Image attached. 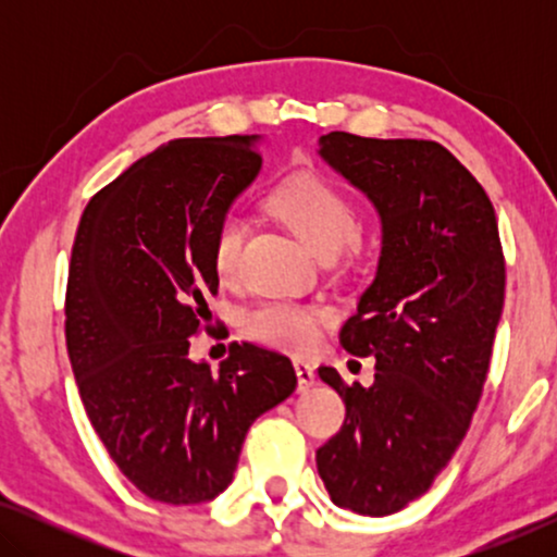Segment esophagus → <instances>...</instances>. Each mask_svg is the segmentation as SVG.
<instances>
[{
	"instance_id": "obj_1",
	"label": "esophagus",
	"mask_w": 557,
	"mask_h": 557,
	"mask_svg": "<svg viewBox=\"0 0 557 557\" xmlns=\"http://www.w3.org/2000/svg\"><path fill=\"white\" fill-rule=\"evenodd\" d=\"M296 377H299V391H309L317 383V372L307 360H294Z\"/></svg>"
}]
</instances>
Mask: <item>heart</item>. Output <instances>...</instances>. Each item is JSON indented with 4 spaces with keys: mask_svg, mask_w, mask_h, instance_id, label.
Wrapping results in <instances>:
<instances>
[{
    "mask_svg": "<svg viewBox=\"0 0 557 557\" xmlns=\"http://www.w3.org/2000/svg\"><path fill=\"white\" fill-rule=\"evenodd\" d=\"M276 215L314 250L319 258L339 256L357 238V212L332 182L314 172H299L281 182L271 195ZM248 225L238 212H225L212 233V269L220 281L238 271ZM319 311L288 301H263L248 311L246 330L265 345L307 352L319 339Z\"/></svg>",
    "mask_w": 557,
    "mask_h": 557,
    "instance_id": "1",
    "label": "heart"
}]
</instances>
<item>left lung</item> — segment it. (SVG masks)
Returning a JSON list of instances; mask_svg holds the SVG:
<instances>
[{"instance_id": "8db88e82", "label": "left lung", "mask_w": 557, "mask_h": 557, "mask_svg": "<svg viewBox=\"0 0 557 557\" xmlns=\"http://www.w3.org/2000/svg\"><path fill=\"white\" fill-rule=\"evenodd\" d=\"M317 154L368 197L380 256L342 347L375 357V383L319 377L347 406L317 451L337 507L385 517L429 492L469 429L505 304V256L484 187L436 141L332 132Z\"/></svg>"}]
</instances>
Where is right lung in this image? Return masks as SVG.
I'll return each instance as SVG.
<instances>
[{"mask_svg": "<svg viewBox=\"0 0 557 557\" xmlns=\"http://www.w3.org/2000/svg\"><path fill=\"white\" fill-rule=\"evenodd\" d=\"M261 136L174 139L83 210L65 339L83 406L149 499L200 505L233 482L250 423L296 391L286 355L233 342L220 370L189 357L218 294L212 233L261 174Z\"/></svg>", "mask_w": 557, "mask_h": 557, "instance_id": "obj_1", "label": "right lung"}]
</instances>
